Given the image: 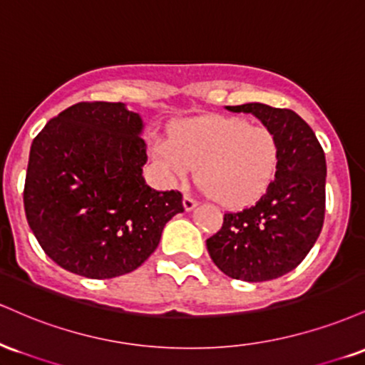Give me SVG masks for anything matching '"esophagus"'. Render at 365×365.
Here are the masks:
<instances>
[{
    "label": "esophagus",
    "mask_w": 365,
    "mask_h": 365,
    "mask_svg": "<svg viewBox=\"0 0 365 365\" xmlns=\"http://www.w3.org/2000/svg\"><path fill=\"white\" fill-rule=\"evenodd\" d=\"M196 205H198V201H196L195 198H191L190 195H184V198H182V207H184V210H186V212H191V210L195 208Z\"/></svg>",
    "instance_id": "34e87169"
}]
</instances>
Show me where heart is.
<instances>
[{"instance_id":"heart-1","label":"heart","mask_w":365,"mask_h":365,"mask_svg":"<svg viewBox=\"0 0 365 365\" xmlns=\"http://www.w3.org/2000/svg\"><path fill=\"white\" fill-rule=\"evenodd\" d=\"M170 178L196 167L201 190L229 208L244 207L263 195L277 173L280 147L264 126L241 118L207 115L175 126L173 141L155 147Z\"/></svg>"}]
</instances>
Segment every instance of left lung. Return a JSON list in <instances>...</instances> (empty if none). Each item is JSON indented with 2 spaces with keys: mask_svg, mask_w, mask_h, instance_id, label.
Instances as JSON below:
<instances>
[{
  "mask_svg": "<svg viewBox=\"0 0 365 365\" xmlns=\"http://www.w3.org/2000/svg\"><path fill=\"white\" fill-rule=\"evenodd\" d=\"M256 115L277 136L275 179L252 207L225 213L207 239L210 258L227 277L267 282L292 272L318 241L324 222L327 158L314 131L299 114L259 102L227 106Z\"/></svg>",
  "mask_w": 365,
  "mask_h": 365,
  "instance_id": "left-lung-1",
  "label": "left lung"
}]
</instances>
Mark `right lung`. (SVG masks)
<instances>
[{
    "instance_id": "add662e5",
    "label": "right lung",
    "mask_w": 365,
    "mask_h": 365,
    "mask_svg": "<svg viewBox=\"0 0 365 365\" xmlns=\"http://www.w3.org/2000/svg\"><path fill=\"white\" fill-rule=\"evenodd\" d=\"M143 121L123 102H78L51 119L30 147L24 207L44 252L76 275L133 272L182 213L179 191L145 182Z\"/></svg>"
}]
</instances>
